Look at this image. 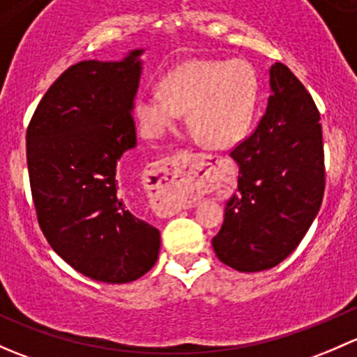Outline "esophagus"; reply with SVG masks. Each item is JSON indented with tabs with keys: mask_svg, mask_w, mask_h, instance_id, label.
<instances>
[{
	"mask_svg": "<svg viewBox=\"0 0 357 357\" xmlns=\"http://www.w3.org/2000/svg\"><path fill=\"white\" fill-rule=\"evenodd\" d=\"M201 154L182 151L154 165V189L165 211H178L194 203V196L208 180V172L199 167Z\"/></svg>",
	"mask_w": 357,
	"mask_h": 357,
	"instance_id": "1",
	"label": "esophagus"
}]
</instances>
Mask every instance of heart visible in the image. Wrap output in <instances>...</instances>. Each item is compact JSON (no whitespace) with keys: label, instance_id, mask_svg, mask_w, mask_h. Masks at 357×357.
I'll list each match as a JSON object with an SVG mask.
<instances>
[{"label":"heart","instance_id":"heart-1","mask_svg":"<svg viewBox=\"0 0 357 357\" xmlns=\"http://www.w3.org/2000/svg\"><path fill=\"white\" fill-rule=\"evenodd\" d=\"M259 101L256 70L242 60H192L174 68L160 91L137 99L139 123L148 137H160L180 113L209 148H230L251 128Z\"/></svg>","mask_w":357,"mask_h":357}]
</instances>
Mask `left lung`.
<instances>
[{
  "mask_svg": "<svg viewBox=\"0 0 357 357\" xmlns=\"http://www.w3.org/2000/svg\"><path fill=\"white\" fill-rule=\"evenodd\" d=\"M230 156L238 165L237 192L213 249L237 271L270 270L303 241L325 192L318 108L284 63L271 65L266 112Z\"/></svg>",
  "mask_w": 357,
  "mask_h": 357,
  "instance_id": "8db88e82",
  "label": "left lung"
}]
</instances>
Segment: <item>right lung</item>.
Segmentation results:
<instances>
[{"label":"right lung","instance_id":"right-lung-1","mask_svg":"<svg viewBox=\"0 0 357 357\" xmlns=\"http://www.w3.org/2000/svg\"><path fill=\"white\" fill-rule=\"evenodd\" d=\"M144 50L86 60L53 82L27 128L38 222L53 251L96 282L128 284L160 255V230L134 215L116 168L135 148L132 119Z\"/></svg>","mask_w":357,"mask_h":357}]
</instances>
